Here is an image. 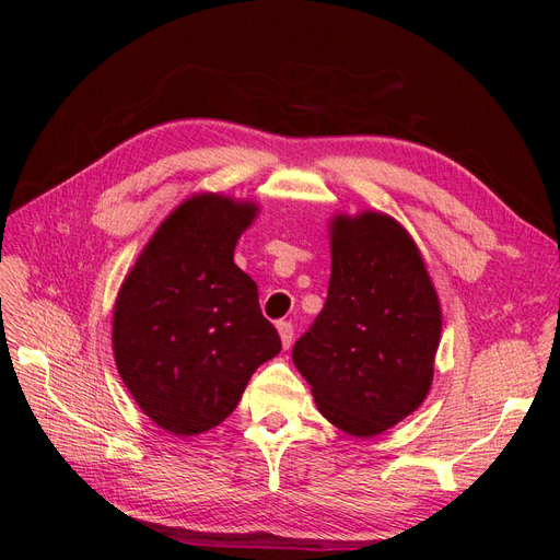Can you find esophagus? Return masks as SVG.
I'll return each instance as SVG.
<instances>
[{
    "instance_id": "34e87169",
    "label": "esophagus",
    "mask_w": 560,
    "mask_h": 560,
    "mask_svg": "<svg viewBox=\"0 0 560 560\" xmlns=\"http://www.w3.org/2000/svg\"><path fill=\"white\" fill-rule=\"evenodd\" d=\"M278 334H280L282 348H290V346H292V338H294L292 322H278Z\"/></svg>"
}]
</instances>
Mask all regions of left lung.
<instances>
[{
	"instance_id": "8db88e82",
	"label": "left lung",
	"mask_w": 560,
	"mask_h": 560,
	"mask_svg": "<svg viewBox=\"0 0 560 560\" xmlns=\"http://www.w3.org/2000/svg\"><path fill=\"white\" fill-rule=\"evenodd\" d=\"M325 308L294 343L317 411L352 436L395 428L425 401L442 306L422 254L395 217L364 210L329 222Z\"/></svg>"
}]
</instances>
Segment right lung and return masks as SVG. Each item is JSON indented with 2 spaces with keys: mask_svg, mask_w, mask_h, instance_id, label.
<instances>
[{
  "mask_svg": "<svg viewBox=\"0 0 560 560\" xmlns=\"http://www.w3.org/2000/svg\"><path fill=\"white\" fill-rule=\"evenodd\" d=\"M259 214L254 200L194 194L151 235L116 294L114 362L142 413L175 436L233 413L280 352L254 280L233 252Z\"/></svg>",
  "mask_w": 560,
  "mask_h": 560,
  "instance_id": "obj_1",
  "label": "right lung"
}]
</instances>
